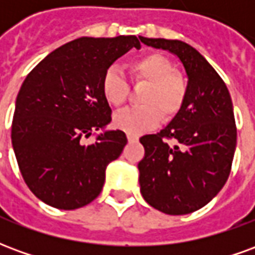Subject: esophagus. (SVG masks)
Here are the masks:
<instances>
[{"label":"esophagus","mask_w":255,"mask_h":255,"mask_svg":"<svg viewBox=\"0 0 255 255\" xmlns=\"http://www.w3.org/2000/svg\"><path fill=\"white\" fill-rule=\"evenodd\" d=\"M127 139L129 143H132V142H138V136H135V135H131V133H128Z\"/></svg>","instance_id":"34e87169"}]
</instances>
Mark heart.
Wrapping results in <instances>:
<instances>
[{
    "mask_svg": "<svg viewBox=\"0 0 255 255\" xmlns=\"http://www.w3.org/2000/svg\"><path fill=\"white\" fill-rule=\"evenodd\" d=\"M128 71L133 84H144L138 98L142 106L115 115V128L139 135L154 128L161 117L164 122H171L182 112L188 95V82L173 68L169 58L160 53H149L133 60ZM101 94L108 105L122 108L129 97L127 80L115 68L106 69L101 79Z\"/></svg>",
    "mask_w": 255,
    "mask_h": 255,
    "instance_id": "b5f03b06",
    "label": "heart"
}]
</instances>
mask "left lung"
Masks as SVG:
<instances>
[{
    "label": "left lung",
    "instance_id": "1",
    "mask_svg": "<svg viewBox=\"0 0 255 255\" xmlns=\"http://www.w3.org/2000/svg\"><path fill=\"white\" fill-rule=\"evenodd\" d=\"M142 42L179 57L187 73L188 95L182 112L164 129L139 139L144 147L138 164L140 192L162 213H192L210 202L230 176L236 147L230 91L214 68L186 42Z\"/></svg>",
    "mask_w": 255,
    "mask_h": 255
}]
</instances>
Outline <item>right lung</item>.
<instances>
[{
	"label": "right lung",
	"mask_w": 255,
	"mask_h": 255,
	"mask_svg": "<svg viewBox=\"0 0 255 255\" xmlns=\"http://www.w3.org/2000/svg\"><path fill=\"white\" fill-rule=\"evenodd\" d=\"M132 47L140 49L133 35L83 36L56 49L27 75L10 136L21 176L42 202L73 210L100 195L106 166L122 154L127 136L116 129L100 133L93 144H83V138L112 122L101 79Z\"/></svg>",
	"instance_id": "1"
}]
</instances>
